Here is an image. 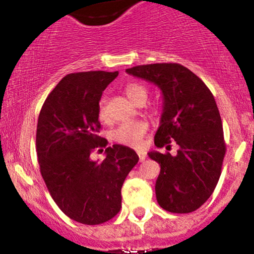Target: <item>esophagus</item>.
<instances>
[{
  "mask_svg": "<svg viewBox=\"0 0 254 254\" xmlns=\"http://www.w3.org/2000/svg\"><path fill=\"white\" fill-rule=\"evenodd\" d=\"M137 155H139L140 162H142V161H145V158H146V153H145V152H142V151H140V152H137Z\"/></svg>",
  "mask_w": 254,
  "mask_h": 254,
  "instance_id": "esophagus-1",
  "label": "esophagus"
}]
</instances>
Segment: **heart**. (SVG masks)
I'll return each instance as SVG.
<instances>
[{
	"mask_svg": "<svg viewBox=\"0 0 254 254\" xmlns=\"http://www.w3.org/2000/svg\"><path fill=\"white\" fill-rule=\"evenodd\" d=\"M127 96L131 99L134 103L140 101H145L147 97V89L139 83H129L125 87ZM98 118L101 120L107 119L106 101L104 98L101 99L98 104ZM148 130L147 123L142 120H132V122H124L118 125L112 131L111 137L114 141L122 143V145L137 147L141 145L142 139L145 137Z\"/></svg>",
	"mask_w": 254,
	"mask_h": 254,
	"instance_id": "obj_1",
	"label": "heart"
}]
</instances>
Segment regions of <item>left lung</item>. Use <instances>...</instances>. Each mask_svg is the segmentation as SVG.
I'll return each instance as SVG.
<instances>
[{
	"mask_svg": "<svg viewBox=\"0 0 254 254\" xmlns=\"http://www.w3.org/2000/svg\"><path fill=\"white\" fill-rule=\"evenodd\" d=\"M129 75L161 89L163 109L155 135L157 147L179 146L177 155L148 152L158 162L156 198L161 207L177 214L195 211L214 191L226 145L214 96L195 73L179 64H151L127 68Z\"/></svg>",
	"mask_w": 254,
	"mask_h": 254,
	"instance_id": "1",
	"label": "left lung"
}]
</instances>
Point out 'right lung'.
Listing matches in <instances>:
<instances>
[{"label": "right lung", "mask_w": 254, "mask_h": 254, "mask_svg": "<svg viewBox=\"0 0 254 254\" xmlns=\"http://www.w3.org/2000/svg\"><path fill=\"white\" fill-rule=\"evenodd\" d=\"M118 73L66 75L38 118L35 147L49 193L64 214L84 225L103 224L119 212L123 183L139 161L132 148L123 145L107 147L101 162L91 158L94 148L108 143L98 136V104Z\"/></svg>", "instance_id": "1"}]
</instances>
